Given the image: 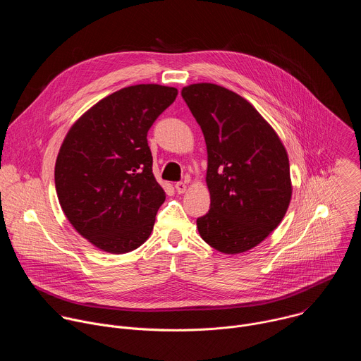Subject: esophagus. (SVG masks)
<instances>
[{
  "mask_svg": "<svg viewBox=\"0 0 361 361\" xmlns=\"http://www.w3.org/2000/svg\"><path fill=\"white\" fill-rule=\"evenodd\" d=\"M174 187H176V190H177L178 194H183V192H185V190H187V183L178 181V183H176Z\"/></svg>",
  "mask_w": 361,
  "mask_h": 361,
  "instance_id": "1",
  "label": "esophagus"
}]
</instances>
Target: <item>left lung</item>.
<instances>
[{
	"label": "left lung",
	"mask_w": 361,
	"mask_h": 361,
	"mask_svg": "<svg viewBox=\"0 0 361 361\" xmlns=\"http://www.w3.org/2000/svg\"><path fill=\"white\" fill-rule=\"evenodd\" d=\"M181 95L207 145L210 210L197 219L201 238L226 252L260 244L283 220L291 200L287 151L247 99L210 82Z\"/></svg>",
	"instance_id": "1"
}]
</instances>
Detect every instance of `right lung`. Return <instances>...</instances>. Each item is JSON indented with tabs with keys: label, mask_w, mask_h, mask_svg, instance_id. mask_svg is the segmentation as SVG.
<instances>
[{
	"label": "right lung",
	"mask_w": 361,
	"mask_h": 361,
	"mask_svg": "<svg viewBox=\"0 0 361 361\" xmlns=\"http://www.w3.org/2000/svg\"><path fill=\"white\" fill-rule=\"evenodd\" d=\"M178 91L123 88L70 128L56 163V190L73 227L97 248L124 254L151 234L166 192L152 174L147 133Z\"/></svg>",
	"instance_id": "add662e5"
}]
</instances>
